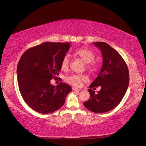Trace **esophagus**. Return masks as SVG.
I'll list each match as a JSON object with an SVG mask.
<instances>
[{
	"mask_svg": "<svg viewBox=\"0 0 146 146\" xmlns=\"http://www.w3.org/2000/svg\"><path fill=\"white\" fill-rule=\"evenodd\" d=\"M72 90H73V91H79L81 90L80 89H78V88H75V87H73V88H72Z\"/></svg>",
	"mask_w": 146,
	"mask_h": 146,
	"instance_id": "34e87169",
	"label": "esophagus"
}]
</instances>
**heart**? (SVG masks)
Masks as SVG:
<instances>
[{
    "instance_id": "1",
    "label": "heart",
    "mask_w": 146,
    "mask_h": 146,
    "mask_svg": "<svg viewBox=\"0 0 146 146\" xmlns=\"http://www.w3.org/2000/svg\"><path fill=\"white\" fill-rule=\"evenodd\" d=\"M74 54L82 58V60L86 62V68L89 72L95 73L98 71V64L93 61L95 58V54L93 51L88 48H79L74 51ZM69 64L70 57L68 55H66L62 59L61 67L63 70H66L68 67ZM87 80V76L84 74H72L67 78L68 83L76 87H79L83 81H86Z\"/></svg>"
}]
</instances>
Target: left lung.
<instances>
[{
	"mask_svg": "<svg viewBox=\"0 0 146 146\" xmlns=\"http://www.w3.org/2000/svg\"><path fill=\"white\" fill-rule=\"evenodd\" d=\"M99 48L103 57V65L98 76L89 86L101 89L96 94L88 89L90 99L84 102L88 110L96 112H108L120 103L129 83V73L126 63L119 53L105 42H93Z\"/></svg>",
	"mask_w": 146,
	"mask_h": 146,
	"instance_id": "left-lung-1",
	"label": "left lung"
}]
</instances>
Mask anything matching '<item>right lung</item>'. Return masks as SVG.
Masks as SVG:
<instances>
[{
    "label": "right lung",
    "mask_w": 146,
    "mask_h": 146,
    "mask_svg": "<svg viewBox=\"0 0 146 146\" xmlns=\"http://www.w3.org/2000/svg\"><path fill=\"white\" fill-rule=\"evenodd\" d=\"M70 47L69 42H45L31 47L21 56L17 68L20 94L32 109L41 114L59 110L72 91L70 85L61 82L54 86L61 61Z\"/></svg>",
    "instance_id": "right-lung-1"
}]
</instances>
